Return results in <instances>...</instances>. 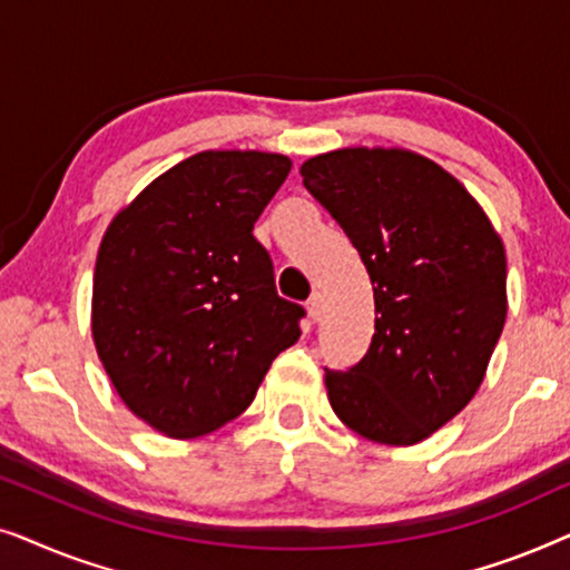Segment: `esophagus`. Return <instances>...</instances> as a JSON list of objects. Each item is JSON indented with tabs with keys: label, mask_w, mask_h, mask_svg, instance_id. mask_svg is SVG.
I'll list each match as a JSON object with an SVG mask.
<instances>
[{
	"label": "esophagus",
	"mask_w": 570,
	"mask_h": 570,
	"mask_svg": "<svg viewBox=\"0 0 570 570\" xmlns=\"http://www.w3.org/2000/svg\"><path fill=\"white\" fill-rule=\"evenodd\" d=\"M306 308H308V316L316 322V318L322 316V295H318V293L311 295L308 303H306Z\"/></svg>",
	"instance_id": "obj_1"
}]
</instances>
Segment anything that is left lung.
I'll list each match as a JSON object with an SVG mask.
<instances>
[{"label":"left lung","instance_id":"left-lung-1","mask_svg":"<svg viewBox=\"0 0 570 570\" xmlns=\"http://www.w3.org/2000/svg\"><path fill=\"white\" fill-rule=\"evenodd\" d=\"M301 176L353 240L376 303L363 361L326 368L332 410L363 439L412 446L485 379L509 311L503 240L454 176L400 147L316 155Z\"/></svg>","mask_w":570,"mask_h":570}]
</instances>
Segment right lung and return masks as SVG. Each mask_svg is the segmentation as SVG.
<instances>
[{
    "label": "right lung",
    "mask_w": 570,
    "mask_h": 570,
    "mask_svg": "<svg viewBox=\"0 0 570 570\" xmlns=\"http://www.w3.org/2000/svg\"><path fill=\"white\" fill-rule=\"evenodd\" d=\"M291 158L197 153L108 225L92 277V340L124 404L170 439L238 417L306 311L279 298L254 223Z\"/></svg>",
    "instance_id": "right-lung-1"
}]
</instances>
